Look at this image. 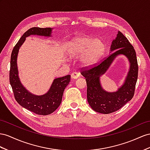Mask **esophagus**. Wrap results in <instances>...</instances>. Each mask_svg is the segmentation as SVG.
Masks as SVG:
<instances>
[{
  "instance_id": "esophagus-1",
  "label": "esophagus",
  "mask_w": 150,
  "mask_h": 150,
  "mask_svg": "<svg viewBox=\"0 0 150 150\" xmlns=\"http://www.w3.org/2000/svg\"><path fill=\"white\" fill-rule=\"evenodd\" d=\"M79 76H80V74H79V73L76 72V71L73 72V73H71V77L72 79H74L79 78Z\"/></svg>"
}]
</instances>
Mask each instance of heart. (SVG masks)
Listing matches in <instances>:
<instances>
[{"mask_svg": "<svg viewBox=\"0 0 150 150\" xmlns=\"http://www.w3.org/2000/svg\"><path fill=\"white\" fill-rule=\"evenodd\" d=\"M105 49V43L101 39L87 36L76 37L70 42L69 54L73 57L82 55L83 63L89 65L96 61Z\"/></svg>", "mask_w": 150, "mask_h": 150, "instance_id": "obj_1", "label": "heart"}]
</instances>
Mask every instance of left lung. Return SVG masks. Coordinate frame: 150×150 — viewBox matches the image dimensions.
I'll return each instance as SVG.
<instances>
[{
	"label": "left lung",
	"mask_w": 150,
	"mask_h": 150,
	"mask_svg": "<svg viewBox=\"0 0 150 150\" xmlns=\"http://www.w3.org/2000/svg\"><path fill=\"white\" fill-rule=\"evenodd\" d=\"M108 56L100 62L81 68V74L87 82V98L89 105L95 112L103 114L113 113L131 100L135 92L138 76V64L135 49L122 33L118 32L112 42ZM124 54L129 59L130 70L125 84L115 93H107L102 89L99 76L108 69L115 57Z\"/></svg>",
	"instance_id": "obj_1"
}]
</instances>
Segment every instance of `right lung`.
Masks as SVG:
<instances>
[{
    "label": "right lung",
    "instance_id": "add662e5",
    "mask_svg": "<svg viewBox=\"0 0 150 150\" xmlns=\"http://www.w3.org/2000/svg\"><path fill=\"white\" fill-rule=\"evenodd\" d=\"M51 28L33 27L30 28L24 33L15 45L11 56L9 82L15 99L22 107L40 115L51 114L59 106L64 90L70 82V75H68L54 80L49 91L45 94L38 96L33 95L25 89L19 79L16 63L17 55L19 49L26 37L30 35L51 36Z\"/></svg>",
    "mask_w": 150,
    "mask_h": 150
}]
</instances>
